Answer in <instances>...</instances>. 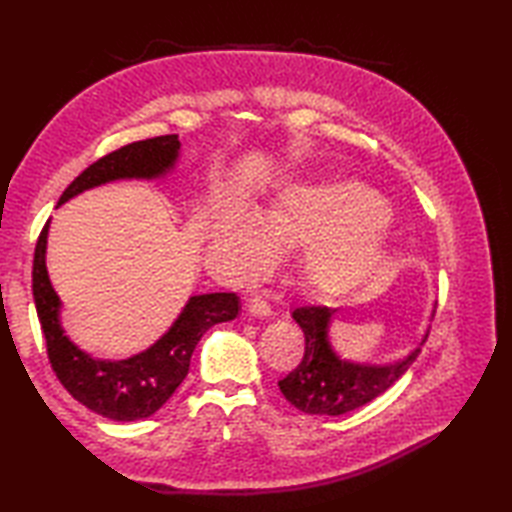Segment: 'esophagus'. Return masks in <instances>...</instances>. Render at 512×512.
I'll list each match as a JSON object with an SVG mask.
<instances>
[{
	"label": "esophagus",
	"mask_w": 512,
	"mask_h": 512,
	"mask_svg": "<svg viewBox=\"0 0 512 512\" xmlns=\"http://www.w3.org/2000/svg\"><path fill=\"white\" fill-rule=\"evenodd\" d=\"M248 312H250V317H259V319H264V317H270V306H268V301L262 297V295H255L253 299L248 301Z\"/></svg>",
	"instance_id": "34e87169"
}]
</instances>
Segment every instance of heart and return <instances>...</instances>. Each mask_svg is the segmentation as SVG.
<instances>
[{"mask_svg":"<svg viewBox=\"0 0 512 512\" xmlns=\"http://www.w3.org/2000/svg\"><path fill=\"white\" fill-rule=\"evenodd\" d=\"M394 215L380 195L352 180L286 184L257 213H220L209 248L231 277L264 273L273 248L303 250L299 279L312 295L341 297L372 279L391 253Z\"/></svg>","mask_w":512,"mask_h":512,"instance_id":"1","label":"heart"}]
</instances>
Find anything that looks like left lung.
I'll use <instances>...</instances> for the list:
<instances>
[{
    "mask_svg": "<svg viewBox=\"0 0 512 512\" xmlns=\"http://www.w3.org/2000/svg\"><path fill=\"white\" fill-rule=\"evenodd\" d=\"M336 310L330 308H297L292 319L306 336L297 369L279 380V389L292 407L310 416H341L372 402L407 372L427 341H422L405 356L387 363L352 361L334 350L330 341V323Z\"/></svg>",
    "mask_w": 512,
    "mask_h": 512,
    "instance_id": "left-lung-1",
    "label": "left lung"
}]
</instances>
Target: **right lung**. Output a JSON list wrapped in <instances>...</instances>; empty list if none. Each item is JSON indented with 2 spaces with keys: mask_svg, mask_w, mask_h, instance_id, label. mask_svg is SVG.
I'll return each instance as SVG.
<instances>
[{
  "mask_svg": "<svg viewBox=\"0 0 512 512\" xmlns=\"http://www.w3.org/2000/svg\"><path fill=\"white\" fill-rule=\"evenodd\" d=\"M180 151L182 145L176 134L147 138L112 151L96 160L63 191L57 209L76 195L110 182L167 178L178 167ZM48 233L50 220L43 226L35 248L32 295L54 374L81 405L103 418L132 422L154 416L187 378L191 354L202 334L217 323L237 317L242 310L239 297L235 292L191 295L169 330L143 352L127 358H99L65 334L61 321L63 303L50 284L46 266Z\"/></svg>",
  "mask_w": 512,
  "mask_h": 512,
  "instance_id": "add662e5",
  "label": "right lung"
}]
</instances>
